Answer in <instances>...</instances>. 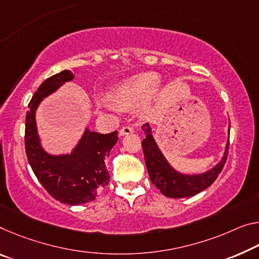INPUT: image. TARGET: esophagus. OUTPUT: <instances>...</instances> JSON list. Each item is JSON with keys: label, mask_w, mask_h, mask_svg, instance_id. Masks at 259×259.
Instances as JSON below:
<instances>
[{"label": "esophagus", "mask_w": 259, "mask_h": 259, "mask_svg": "<svg viewBox=\"0 0 259 259\" xmlns=\"http://www.w3.org/2000/svg\"><path fill=\"white\" fill-rule=\"evenodd\" d=\"M131 133H134L133 126H131V125H124L120 130V133H118V135H120V136H125V135H129Z\"/></svg>", "instance_id": "esophagus-1"}]
</instances>
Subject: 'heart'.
Returning a JSON list of instances; mask_svg holds the SVG:
<instances>
[{
	"instance_id": "heart-1",
	"label": "heart",
	"mask_w": 259,
	"mask_h": 259,
	"mask_svg": "<svg viewBox=\"0 0 259 259\" xmlns=\"http://www.w3.org/2000/svg\"><path fill=\"white\" fill-rule=\"evenodd\" d=\"M158 79L159 76L152 71L130 76L109 90L108 101L115 108L129 109L144 100L141 109L142 112H149L158 93Z\"/></svg>"
}]
</instances>
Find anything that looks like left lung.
Instances as JSON below:
<instances>
[{"label": "left lung", "instance_id": "left-lung-1", "mask_svg": "<svg viewBox=\"0 0 259 259\" xmlns=\"http://www.w3.org/2000/svg\"><path fill=\"white\" fill-rule=\"evenodd\" d=\"M142 129L146 135V137L142 142V147L144 152L150 180L162 195L169 197V198H184V197L197 195L198 192L210 187L223 170L228 157L229 141L226 145L223 160L214 168L200 175H183L175 171L163 158L162 153L152 137L149 123L143 124Z\"/></svg>", "mask_w": 259, "mask_h": 259}]
</instances>
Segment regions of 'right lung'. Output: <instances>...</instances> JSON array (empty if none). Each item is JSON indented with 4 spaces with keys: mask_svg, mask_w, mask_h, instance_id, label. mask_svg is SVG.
Returning <instances> with one entry per match:
<instances>
[{
    "mask_svg": "<svg viewBox=\"0 0 259 259\" xmlns=\"http://www.w3.org/2000/svg\"><path fill=\"white\" fill-rule=\"evenodd\" d=\"M72 78L70 70H63L39 86L28 104L24 139L30 166L48 194L63 204L79 205L96 199L98 192L108 184L110 176L105 159L118 136L117 131L104 135L86 130L71 154L54 157L41 149L36 135L35 109L45 97Z\"/></svg>",
    "mask_w": 259,
    "mask_h": 259,
    "instance_id": "add662e5",
    "label": "right lung"
}]
</instances>
